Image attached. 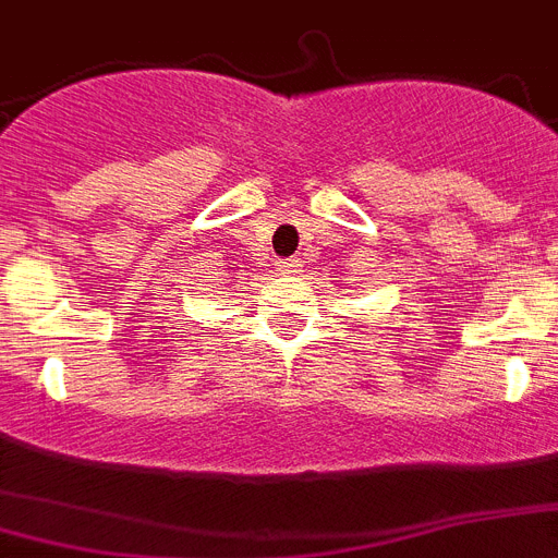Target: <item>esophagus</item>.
Returning a JSON list of instances; mask_svg holds the SVG:
<instances>
[{
  "mask_svg": "<svg viewBox=\"0 0 558 558\" xmlns=\"http://www.w3.org/2000/svg\"><path fill=\"white\" fill-rule=\"evenodd\" d=\"M299 268H302V262H299V259H282V262H279V274H284V276H296Z\"/></svg>",
  "mask_w": 558,
  "mask_h": 558,
  "instance_id": "1",
  "label": "esophagus"
}]
</instances>
